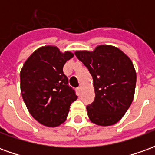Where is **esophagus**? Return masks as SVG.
Segmentation results:
<instances>
[{
	"label": "esophagus",
	"instance_id": "obj_1",
	"mask_svg": "<svg viewBox=\"0 0 155 155\" xmlns=\"http://www.w3.org/2000/svg\"><path fill=\"white\" fill-rule=\"evenodd\" d=\"M77 91L79 94H81V91H82V87H81V86H79V87L77 88Z\"/></svg>",
	"mask_w": 155,
	"mask_h": 155
}]
</instances>
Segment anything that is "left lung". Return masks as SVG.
<instances>
[{
	"instance_id": "1",
	"label": "left lung",
	"mask_w": 155,
	"mask_h": 155,
	"mask_svg": "<svg viewBox=\"0 0 155 155\" xmlns=\"http://www.w3.org/2000/svg\"><path fill=\"white\" fill-rule=\"evenodd\" d=\"M76 57L93 78L95 99L86 107L93 124L110 126L119 122L132 104L136 71L130 58L114 45H100L94 51H76Z\"/></svg>"
}]
</instances>
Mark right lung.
<instances>
[{
	"label": "right lung",
	"instance_id": "add662e5",
	"mask_svg": "<svg viewBox=\"0 0 155 155\" xmlns=\"http://www.w3.org/2000/svg\"><path fill=\"white\" fill-rule=\"evenodd\" d=\"M74 56L55 45L38 48L25 61L20 73L21 93L27 110L39 123L57 127L66 120L74 91L63 73L66 61Z\"/></svg>",
	"mask_w": 155,
	"mask_h": 155
}]
</instances>
